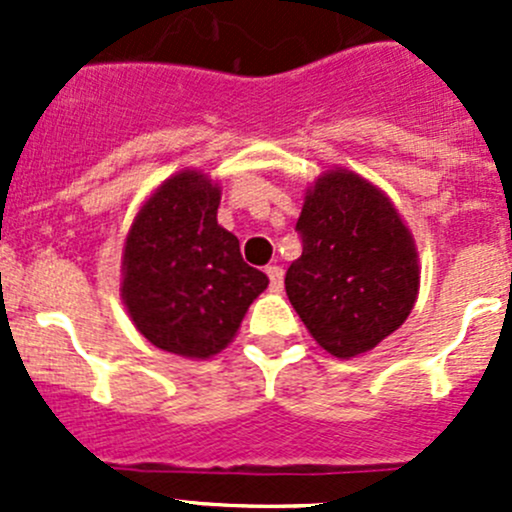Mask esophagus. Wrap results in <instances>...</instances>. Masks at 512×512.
<instances>
[{
	"label": "esophagus",
	"mask_w": 512,
	"mask_h": 512,
	"mask_svg": "<svg viewBox=\"0 0 512 512\" xmlns=\"http://www.w3.org/2000/svg\"><path fill=\"white\" fill-rule=\"evenodd\" d=\"M267 277H270V289L272 292H282V282H285V270L277 265H267L265 267Z\"/></svg>",
	"instance_id": "esophagus-1"
}]
</instances>
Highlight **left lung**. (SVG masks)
Segmentation results:
<instances>
[{
	"label": "left lung",
	"instance_id": "8db88e82",
	"mask_svg": "<svg viewBox=\"0 0 512 512\" xmlns=\"http://www.w3.org/2000/svg\"><path fill=\"white\" fill-rule=\"evenodd\" d=\"M289 265L287 297L314 342L337 359L371 352L414 309L418 250L389 195L347 168L324 170L307 188Z\"/></svg>",
	"mask_w": 512,
	"mask_h": 512
}]
</instances>
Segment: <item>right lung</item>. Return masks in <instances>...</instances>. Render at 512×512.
<instances>
[{
	"label": "right lung",
	"mask_w": 512,
	"mask_h": 512,
	"mask_svg": "<svg viewBox=\"0 0 512 512\" xmlns=\"http://www.w3.org/2000/svg\"><path fill=\"white\" fill-rule=\"evenodd\" d=\"M220 193L203 170H178L148 195L123 242L128 317L153 347L185 359L223 352L270 285L218 225Z\"/></svg>",
	"instance_id": "right-lung-1"
}]
</instances>
